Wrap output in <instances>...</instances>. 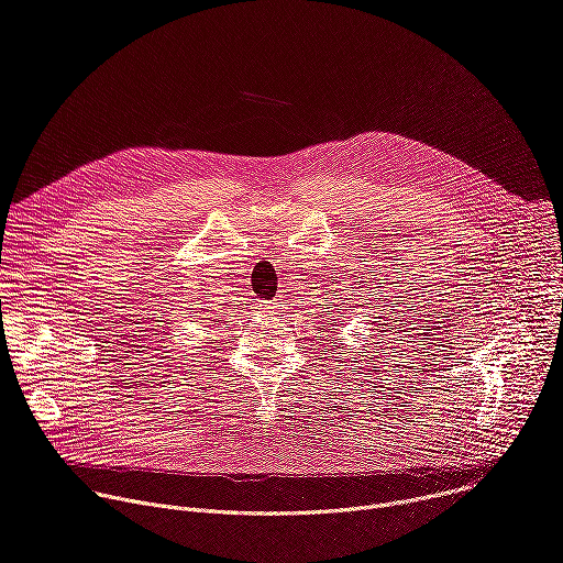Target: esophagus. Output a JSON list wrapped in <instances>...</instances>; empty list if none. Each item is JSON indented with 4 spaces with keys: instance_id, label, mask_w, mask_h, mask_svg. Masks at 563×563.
<instances>
[{
    "instance_id": "34e87169",
    "label": "esophagus",
    "mask_w": 563,
    "mask_h": 563,
    "mask_svg": "<svg viewBox=\"0 0 563 563\" xmlns=\"http://www.w3.org/2000/svg\"><path fill=\"white\" fill-rule=\"evenodd\" d=\"M263 307H265V309H269V311H276V309H280V298H276V300H269V302H265Z\"/></svg>"
}]
</instances>
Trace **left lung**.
<instances>
[{"label": "left lung", "instance_id": "obj_1", "mask_svg": "<svg viewBox=\"0 0 563 563\" xmlns=\"http://www.w3.org/2000/svg\"><path fill=\"white\" fill-rule=\"evenodd\" d=\"M325 318V316H323ZM343 325V323H341ZM328 328H334V323H332V318H325V323H320V328H318V334H320V330H325L328 332Z\"/></svg>", "mask_w": 563, "mask_h": 563}]
</instances>
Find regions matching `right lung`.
Wrapping results in <instances>:
<instances>
[{
  "instance_id": "1",
  "label": "right lung",
  "mask_w": 563,
  "mask_h": 563,
  "mask_svg": "<svg viewBox=\"0 0 563 563\" xmlns=\"http://www.w3.org/2000/svg\"><path fill=\"white\" fill-rule=\"evenodd\" d=\"M216 323H218V320H216Z\"/></svg>"
}]
</instances>
